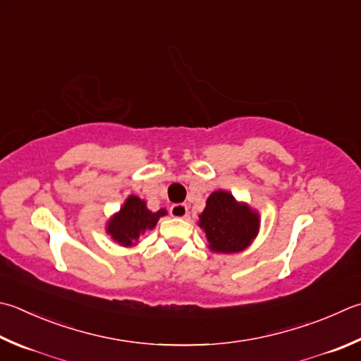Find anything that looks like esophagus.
Listing matches in <instances>:
<instances>
[{"label":"esophagus","instance_id":"34e87169","mask_svg":"<svg viewBox=\"0 0 361 361\" xmlns=\"http://www.w3.org/2000/svg\"><path fill=\"white\" fill-rule=\"evenodd\" d=\"M169 212H171V215L176 216V219H185L188 214V207H187V204L178 202V204H173V206L169 207Z\"/></svg>","mask_w":361,"mask_h":361}]
</instances>
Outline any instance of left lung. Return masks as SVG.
Wrapping results in <instances>:
<instances>
[{"instance_id": "obj_1", "label": "left lung", "mask_w": 361, "mask_h": 361, "mask_svg": "<svg viewBox=\"0 0 361 361\" xmlns=\"http://www.w3.org/2000/svg\"><path fill=\"white\" fill-rule=\"evenodd\" d=\"M198 226L206 233L210 251L233 255L253 243L259 233L261 216L247 202L237 201L231 192L216 190L207 198Z\"/></svg>"}]
</instances>
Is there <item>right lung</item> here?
I'll list each match as a JSON object with an SVG mask.
<instances>
[{
	"label": "right lung",
	"instance_id": "obj_1",
	"mask_svg": "<svg viewBox=\"0 0 361 361\" xmlns=\"http://www.w3.org/2000/svg\"><path fill=\"white\" fill-rule=\"evenodd\" d=\"M168 215L166 209L152 212L146 206V201L137 195H128L116 214L106 220L105 231L121 247H137L140 237L149 229H154L161 216Z\"/></svg>",
	"mask_w": 361,
	"mask_h": 361
}]
</instances>
